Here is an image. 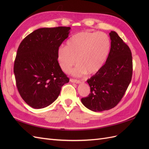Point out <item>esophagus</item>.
Listing matches in <instances>:
<instances>
[{
    "instance_id": "obj_1",
    "label": "esophagus",
    "mask_w": 149,
    "mask_h": 149,
    "mask_svg": "<svg viewBox=\"0 0 149 149\" xmlns=\"http://www.w3.org/2000/svg\"><path fill=\"white\" fill-rule=\"evenodd\" d=\"M70 81L71 82V83H76V84H80L81 83V81L79 80H77V79H70Z\"/></svg>"
}]
</instances>
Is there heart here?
Here are the masks:
<instances>
[{
    "label": "heart",
    "mask_w": 149,
    "mask_h": 149,
    "mask_svg": "<svg viewBox=\"0 0 149 149\" xmlns=\"http://www.w3.org/2000/svg\"><path fill=\"white\" fill-rule=\"evenodd\" d=\"M111 49L109 38L105 33L81 31L74 35L58 52L57 58L61 69L68 71L76 63L75 76L95 74L106 63Z\"/></svg>",
    "instance_id": "b5f03b06"
}]
</instances>
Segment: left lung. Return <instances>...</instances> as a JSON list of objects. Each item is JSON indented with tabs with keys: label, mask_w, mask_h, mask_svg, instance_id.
Segmentation results:
<instances>
[{
	"label": "left lung",
	"mask_w": 149,
	"mask_h": 149,
	"mask_svg": "<svg viewBox=\"0 0 149 149\" xmlns=\"http://www.w3.org/2000/svg\"><path fill=\"white\" fill-rule=\"evenodd\" d=\"M111 49L107 60L87 83L90 93L81 99L83 104L94 112L114 107L123 98L131 81L132 58L129 47L116 31L109 33Z\"/></svg>",
	"instance_id": "1"
}]
</instances>
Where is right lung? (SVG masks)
Here are the masks:
<instances>
[{
	"mask_svg": "<svg viewBox=\"0 0 149 149\" xmlns=\"http://www.w3.org/2000/svg\"><path fill=\"white\" fill-rule=\"evenodd\" d=\"M70 27L42 28L22 40L14 62L16 84L21 97L34 109L49 106L69 82L58 61V52Z\"/></svg>",
	"mask_w": 149,
	"mask_h": 149,
	"instance_id": "add662e5",
	"label": "right lung"
}]
</instances>
